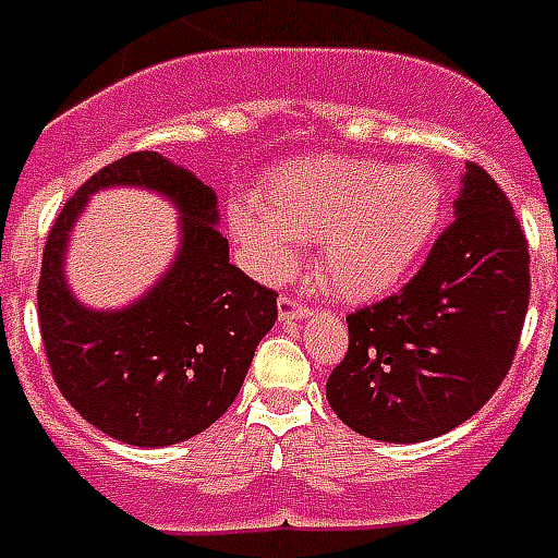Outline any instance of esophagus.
<instances>
[{"label":"esophagus","mask_w":558,"mask_h":558,"mask_svg":"<svg viewBox=\"0 0 558 558\" xmlns=\"http://www.w3.org/2000/svg\"><path fill=\"white\" fill-rule=\"evenodd\" d=\"M278 316H280V322L307 319V316H311V311H307V307H304V304H299V301H292V299H280V301H278Z\"/></svg>","instance_id":"34e87169"}]
</instances>
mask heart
<instances>
[{
    "instance_id": "heart-1",
    "label": "heart",
    "mask_w": 558,
    "mask_h": 558,
    "mask_svg": "<svg viewBox=\"0 0 558 558\" xmlns=\"http://www.w3.org/2000/svg\"><path fill=\"white\" fill-rule=\"evenodd\" d=\"M440 218L444 185L428 165L307 156L268 177L259 206L233 201L227 230L263 280L287 278L299 266V242H316L325 287L373 301L414 271Z\"/></svg>"
}]
</instances>
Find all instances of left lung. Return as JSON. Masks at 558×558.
I'll use <instances>...</instances> for the list:
<instances>
[{
    "instance_id": "8db88e82",
    "label": "left lung",
    "mask_w": 558,
    "mask_h": 558,
    "mask_svg": "<svg viewBox=\"0 0 558 558\" xmlns=\"http://www.w3.org/2000/svg\"><path fill=\"white\" fill-rule=\"evenodd\" d=\"M456 221L402 292L349 316L325 384L345 426L384 444L447 435L506 378L530 304V251L488 171L468 162Z\"/></svg>"
}]
</instances>
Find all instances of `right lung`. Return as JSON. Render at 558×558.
Here are the masks:
<instances>
[{"mask_svg":"<svg viewBox=\"0 0 558 558\" xmlns=\"http://www.w3.org/2000/svg\"><path fill=\"white\" fill-rule=\"evenodd\" d=\"M142 187L178 209V251L153 288L123 308H88L66 283V251L89 197ZM218 195L153 150L106 165L70 197L44 247L37 316L49 369L90 426L130 447H171L233 405L278 295L230 263Z\"/></svg>","mask_w":558,"mask_h":558,"instance_id":"1","label":"right lung"}]
</instances>
